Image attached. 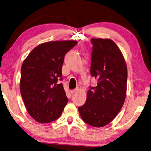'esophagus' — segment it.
Returning <instances> with one entry per match:
<instances>
[{
  "mask_svg": "<svg viewBox=\"0 0 151 151\" xmlns=\"http://www.w3.org/2000/svg\"><path fill=\"white\" fill-rule=\"evenodd\" d=\"M78 88H76V89H74V90H71L70 92H71V93H74L77 92H78Z\"/></svg>",
  "mask_w": 151,
  "mask_h": 151,
  "instance_id": "obj_1",
  "label": "esophagus"
}]
</instances>
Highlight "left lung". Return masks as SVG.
<instances>
[{"mask_svg":"<svg viewBox=\"0 0 151 151\" xmlns=\"http://www.w3.org/2000/svg\"><path fill=\"white\" fill-rule=\"evenodd\" d=\"M93 45L90 73L98 80L90 86L87 99L78 108L82 120L93 127L107 125L124 104L127 83V68L119 48L109 39H91Z\"/></svg>","mask_w":151,"mask_h":151,"instance_id":"8db88e82","label":"left lung"}]
</instances>
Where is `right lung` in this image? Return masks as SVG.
Returning <instances> with one entry per match:
<instances>
[{
    "label": "right lung",
    "instance_id": "right-lung-1",
    "mask_svg": "<svg viewBox=\"0 0 151 151\" xmlns=\"http://www.w3.org/2000/svg\"><path fill=\"white\" fill-rule=\"evenodd\" d=\"M76 41H50L35 47L24 59L21 70L20 90L27 111L40 123L58 119L68 102L62 83L65 54Z\"/></svg>",
    "mask_w": 151,
    "mask_h": 151
}]
</instances>
